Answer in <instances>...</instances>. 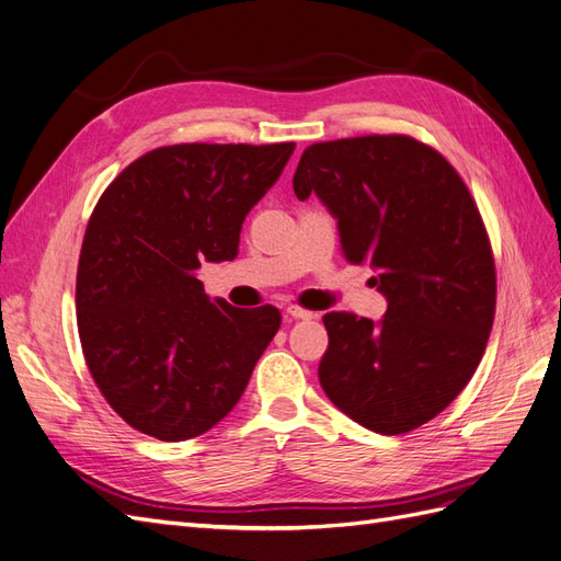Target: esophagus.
Instances as JSON below:
<instances>
[{
	"instance_id": "1",
	"label": "esophagus",
	"mask_w": 561,
	"mask_h": 561,
	"mask_svg": "<svg viewBox=\"0 0 561 561\" xmlns=\"http://www.w3.org/2000/svg\"><path fill=\"white\" fill-rule=\"evenodd\" d=\"M287 316L295 318V320H309V318H313L316 313H313V311H307V309H301V307H297V304H290V307H287Z\"/></svg>"
}]
</instances>
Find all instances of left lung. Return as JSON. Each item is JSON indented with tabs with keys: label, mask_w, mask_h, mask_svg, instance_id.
<instances>
[{
	"label": "left lung",
	"mask_w": 561,
	"mask_h": 561,
	"mask_svg": "<svg viewBox=\"0 0 561 561\" xmlns=\"http://www.w3.org/2000/svg\"><path fill=\"white\" fill-rule=\"evenodd\" d=\"M293 186L322 201L344 257L379 271L388 301L379 322L322 316V390L375 433L423 426L466 388L494 322V254L466 182L410 135H363L304 149Z\"/></svg>",
	"instance_id": "8db88e82"
}]
</instances>
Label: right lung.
<instances>
[{"mask_svg": "<svg viewBox=\"0 0 561 561\" xmlns=\"http://www.w3.org/2000/svg\"><path fill=\"white\" fill-rule=\"evenodd\" d=\"M293 151L159 147L100 196L79 254L77 325L100 393L135 431L182 443L241 400L280 311L208 299L196 271L239 254L245 215Z\"/></svg>", "mask_w": 561, "mask_h": 561, "instance_id": "1", "label": "right lung"}]
</instances>
